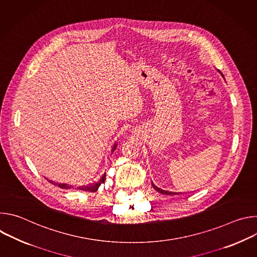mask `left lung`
<instances>
[{"label": "left lung", "mask_w": 257, "mask_h": 257, "mask_svg": "<svg viewBox=\"0 0 257 257\" xmlns=\"http://www.w3.org/2000/svg\"><path fill=\"white\" fill-rule=\"evenodd\" d=\"M152 186L158 191V192H160V193H162V194H166V195H175V194H177V193H174V192H169V191H165V190H162V189H160V188H158L156 185H154L153 183H152Z\"/></svg>", "instance_id": "1"}]
</instances>
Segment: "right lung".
Wrapping results in <instances>:
<instances>
[{
  "label": "right lung",
  "mask_w": 257,
  "mask_h": 257,
  "mask_svg": "<svg viewBox=\"0 0 257 257\" xmlns=\"http://www.w3.org/2000/svg\"><path fill=\"white\" fill-rule=\"evenodd\" d=\"M115 149H116V144H115V146H114L113 152H114ZM104 180H105V174L99 179L98 182L92 183V184H89V185H86V186H79V187H77V188L73 187V186H71V185H67V184H58V183H54V182H52V181H50V182L52 183L53 185H56V186H58V187H60V188H62V189H77V190H83V191H87V192H95V191H97L98 187L104 182Z\"/></svg>",
  "instance_id": "right-lung-1"
}]
</instances>
